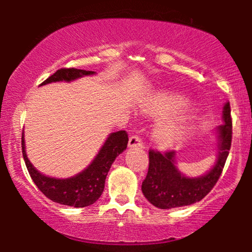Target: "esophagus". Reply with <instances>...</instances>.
I'll list each match as a JSON object with an SVG mask.
<instances>
[{
  "instance_id": "obj_1",
  "label": "esophagus",
  "mask_w": 252,
  "mask_h": 252,
  "mask_svg": "<svg viewBox=\"0 0 252 252\" xmlns=\"http://www.w3.org/2000/svg\"><path fill=\"white\" fill-rule=\"evenodd\" d=\"M128 147H129V148H142L143 143H142V141H141V138L138 137L137 135H134V136H131V137L129 138Z\"/></svg>"
}]
</instances>
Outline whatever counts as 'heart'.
Returning <instances> with one entry per match:
<instances>
[{"instance_id": "1", "label": "heart", "mask_w": 252, "mask_h": 252, "mask_svg": "<svg viewBox=\"0 0 252 252\" xmlns=\"http://www.w3.org/2000/svg\"><path fill=\"white\" fill-rule=\"evenodd\" d=\"M186 105L185 100L178 94H160L152 102L144 104L142 111L153 116H167L155 126L153 138L158 146L173 147L180 143L190 130L189 117L179 112ZM170 116L168 117V115Z\"/></svg>"}]
</instances>
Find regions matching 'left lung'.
Returning a JSON list of instances; mask_svg holds the SVG:
<instances>
[{
    "mask_svg": "<svg viewBox=\"0 0 252 252\" xmlns=\"http://www.w3.org/2000/svg\"><path fill=\"white\" fill-rule=\"evenodd\" d=\"M218 152L216 162L206 174L190 178L176 167L175 152L161 154L149 150L148 174L142 182V193L147 200L162 210L187 206L200 201L218 181L231 148L232 121L230 103L222 106V124L216 129Z\"/></svg>",
    "mask_w": 252,
    "mask_h": 252,
    "instance_id": "8db88e82",
    "label": "left lung"
}]
</instances>
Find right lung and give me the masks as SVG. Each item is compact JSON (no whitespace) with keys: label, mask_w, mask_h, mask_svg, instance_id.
<instances>
[{"label":"right lung","mask_w":252,"mask_h":252,"mask_svg":"<svg viewBox=\"0 0 252 252\" xmlns=\"http://www.w3.org/2000/svg\"><path fill=\"white\" fill-rule=\"evenodd\" d=\"M94 74L96 72L94 71L60 68L50 78H47L41 84V86L57 82L70 83L79 78L94 76ZM128 141V134L124 130L111 132L92 162L80 173L65 179L52 178L42 174L32 164L26 154L24 132H22V154L32 180L48 199L67 206L86 207L96 202L102 195L106 175L111 168V164L116 160L117 156L126 149Z\"/></svg>","instance_id":"right-lung-1"}]
</instances>
